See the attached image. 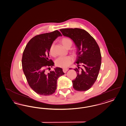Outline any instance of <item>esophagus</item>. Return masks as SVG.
Here are the masks:
<instances>
[{
  "mask_svg": "<svg viewBox=\"0 0 126 126\" xmlns=\"http://www.w3.org/2000/svg\"><path fill=\"white\" fill-rule=\"evenodd\" d=\"M68 70V69H63V71L64 72V73H65Z\"/></svg>",
  "mask_w": 126,
  "mask_h": 126,
  "instance_id": "34e87169",
  "label": "esophagus"
}]
</instances>
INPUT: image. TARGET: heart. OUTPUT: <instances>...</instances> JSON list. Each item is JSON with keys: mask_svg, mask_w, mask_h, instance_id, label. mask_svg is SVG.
Instances as JSON below:
<instances>
[{"mask_svg": "<svg viewBox=\"0 0 126 126\" xmlns=\"http://www.w3.org/2000/svg\"><path fill=\"white\" fill-rule=\"evenodd\" d=\"M61 43L65 48H70L72 45V41L68 37H63L61 40ZM50 53L52 56H55L54 52V45L52 44L50 48ZM73 62V59L71 57L67 56L65 57H60L56 61V65L57 66L63 68H66Z\"/></svg>", "mask_w": 126, "mask_h": 126, "instance_id": "1", "label": "heart"}]
</instances>
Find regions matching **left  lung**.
I'll use <instances>...</instances> for the list:
<instances>
[{
	"mask_svg": "<svg viewBox=\"0 0 126 126\" xmlns=\"http://www.w3.org/2000/svg\"><path fill=\"white\" fill-rule=\"evenodd\" d=\"M60 31L63 35L73 41L77 48L75 64L77 67L74 69L77 76L72 81L73 88L79 91H88L96 80L100 69L99 47L94 38L84 30L63 29Z\"/></svg>",
	"mask_w": 126,
	"mask_h": 126,
	"instance_id": "obj_1",
	"label": "left lung"
}]
</instances>
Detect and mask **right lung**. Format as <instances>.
Here are the masks:
<instances>
[{
    "label": "right lung",
    "instance_id": "obj_1",
    "mask_svg": "<svg viewBox=\"0 0 126 126\" xmlns=\"http://www.w3.org/2000/svg\"><path fill=\"white\" fill-rule=\"evenodd\" d=\"M60 36L62 35L58 30L36 35L28 42L23 52L24 74L30 88L39 95L53 94L57 89L58 79L65 74L59 67L48 73L46 72L54 65L49 59V50L53 41Z\"/></svg>",
    "mask_w": 126,
    "mask_h": 126
}]
</instances>
